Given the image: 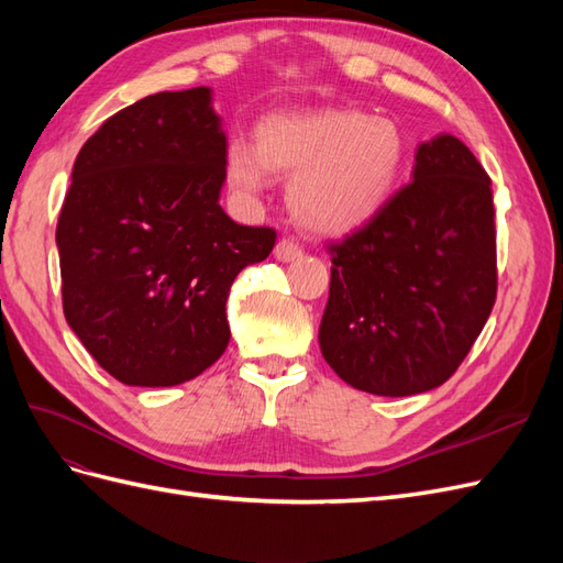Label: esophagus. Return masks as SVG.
<instances>
[{"mask_svg":"<svg viewBox=\"0 0 563 563\" xmlns=\"http://www.w3.org/2000/svg\"><path fill=\"white\" fill-rule=\"evenodd\" d=\"M300 253H302V249H300V244L294 242V240H279L277 246H275V258L282 261V263L296 261Z\"/></svg>","mask_w":563,"mask_h":563,"instance_id":"34e87169","label":"esophagus"}]
</instances>
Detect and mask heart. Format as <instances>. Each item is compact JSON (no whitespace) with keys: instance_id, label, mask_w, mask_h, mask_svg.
Wrapping results in <instances>:
<instances>
[{"instance_id":"b5f03b06","label":"heart","mask_w":563,"mask_h":563,"mask_svg":"<svg viewBox=\"0 0 563 563\" xmlns=\"http://www.w3.org/2000/svg\"><path fill=\"white\" fill-rule=\"evenodd\" d=\"M406 162L401 129L360 110L269 114L255 145L230 139L223 176L230 192L255 199L275 176H294L288 203L305 228L343 234L368 223L395 192Z\"/></svg>"}]
</instances>
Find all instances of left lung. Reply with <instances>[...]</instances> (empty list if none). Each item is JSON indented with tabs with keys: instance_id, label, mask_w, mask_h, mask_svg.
Returning <instances> with one entry per match:
<instances>
[{
	"instance_id": "1",
	"label": "left lung",
	"mask_w": 563,
	"mask_h": 563,
	"mask_svg": "<svg viewBox=\"0 0 563 563\" xmlns=\"http://www.w3.org/2000/svg\"><path fill=\"white\" fill-rule=\"evenodd\" d=\"M331 253L319 327L327 364L347 385L408 397L444 385L496 305L490 178L453 135L422 143L413 180Z\"/></svg>"
}]
</instances>
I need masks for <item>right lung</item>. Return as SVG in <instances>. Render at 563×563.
Returning a JSON list of instances; mask_svg holds the SVG:
<instances>
[{"mask_svg":"<svg viewBox=\"0 0 563 563\" xmlns=\"http://www.w3.org/2000/svg\"><path fill=\"white\" fill-rule=\"evenodd\" d=\"M225 145L197 87L119 110L79 150L56 225L63 312L119 383L172 387L216 364L234 277L275 249V230L220 209Z\"/></svg>","mask_w":563,"mask_h":563,"instance_id":"1","label":"right lung"}]
</instances>
